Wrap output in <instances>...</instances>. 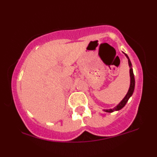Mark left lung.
I'll use <instances>...</instances> for the list:
<instances>
[{
	"label": "left lung",
	"instance_id": "obj_1",
	"mask_svg": "<svg viewBox=\"0 0 157 157\" xmlns=\"http://www.w3.org/2000/svg\"><path fill=\"white\" fill-rule=\"evenodd\" d=\"M125 54V53H124ZM125 57H127V59L128 60V66L129 68H130V70H129V72H130V87H129L128 91V93L126 94V95L124 97L123 99L121 100V102L118 104L117 105L115 106L114 108L113 109H104L103 111H105V112L108 113H111L113 111H119V110L122 109L124 106L125 105V104L127 103V102L128 101V100L130 99V97L132 96L133 93H134V86H135V80H134V72H133V68H132V64H131L130 59H129L128 56L126 54H125Z\"/></svg>",
	"mask_w": 157,
	"mask_h": 157
}]
</instances>
